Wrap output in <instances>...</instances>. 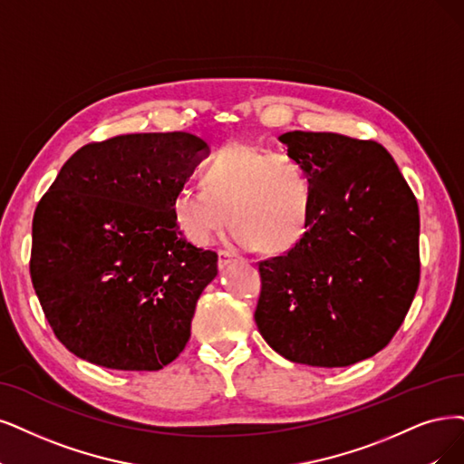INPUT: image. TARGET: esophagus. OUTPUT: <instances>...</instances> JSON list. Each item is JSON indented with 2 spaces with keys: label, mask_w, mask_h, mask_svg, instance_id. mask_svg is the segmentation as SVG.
<instances>
[{
  "label": "esophagus",
  "mask_w": 464,
  "mask_h": 464,
  "mask_svg": "<svg viewBox=\"0 0 464 464\" xmlns=\"http://www.w3.org/2000/svg\"><path fill=\"white\" fill-rule=\"evenodd\" d=\"M235 258H237V254H235V252H229V250H219V252H218V266H219V269L227 267Z\"/></svg>",
  "instance_id": "34e87169"
}]
</instances>
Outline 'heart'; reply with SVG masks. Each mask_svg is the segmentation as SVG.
<instances>
[{"mask_svg": "<svg viewBox=\"0 0 464 464\" xmlns=\"http://www.w3.org/2000/svg\"><path fill=\"white\" fill-rule=\"evenodd\" d=\"M202 185H185L171 202L179 231L195 246L210 245L231 219L243 248H293L312 214V183L298 162L266 149L229 143L202 168Z\"/></svg>", "mask_w": 464, "mask_h": 464, "instance_id": "obj_1", "label": "heart"}]
</instances>
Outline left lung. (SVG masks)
Returning <instances> with one entry per match:
<instances>
[{"instance_id":"left-lung-1","label":"left lung","mask_w":464,"mask_h":464,"mask_svg":"<svg viewBox=\"0 0 464 464\" xmlns=\"http://www.w3.org/2000/svg\"><path fill=\"white\" fill-rule=\"evenodd\" d=\"M288 157L312 183L304 237L260 262L256 324L293 363L348 367L381 352L415 298L419 206L376 141L286 131Z\"/></svg>"}]
</instances>
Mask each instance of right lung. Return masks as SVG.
Masks as SVG:
<instances>
[{"label":"right lung","instance_id":"1","mask_svg":"<svg viewBox=\"0 0 464 464\" xmlns=\"http://www.w3.org/2000/svg\"><path fill=\"white\" fill-rule=\"evenodd\" d=\"M208 152L193 133H130L64 162L34 212L30 277L68 352L118 371L183 352L218 254L187 243L171 202Z\"/></svg>","mask_w":464,"mask_h":464}]
</instances>
